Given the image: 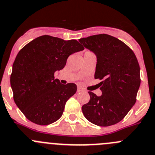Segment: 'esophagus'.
<instances>
[{"label": "esophagus", "mask_w": 155, "mask_h": 155, "mask_svg": "<svg viewBox=\"0 0 155 155\" xmlns=\"http://www.w3.org/2000/svg\"><path fill=\"white\" fill-rule=\"evenodd\" d=\"M84 90H83V88H80V87H78L77 88V92L79 93V92H82V91H83Z\"/></svg>", "instance_id": "obj_1"}]
</instances>
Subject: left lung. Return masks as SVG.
<instances>
[{
    "label": "left lung",
    "instance_id": "8db88e82",
    "mask_svg": "<svg viewBox=\"0 0 155 155\" xmlns=\"http://www.w3.org/2000/svg\"><path fill=\"white\" fill-rule=\"evenodd\" d=\"M79 42L97 57L94 78L102 94L88 91L90 100L82 107L85 117L100 127L122 120L136 101L140 67L134 52L122 41L107 34L83 38Z\"/></svg>",
    "mask_w": 155,
    "mask_h": 155
}]
</instances>
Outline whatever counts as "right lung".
Returning <instances> with one entry per match:
<instances>
[{"instance_id":"add662e5","label":"right lung","mask_w":155,"mask_h":155,"mask_svg":"<svg viewBox=\"0 0 155 155\" xmlns=\"http://www.w3.org/2000/svg\"><path fill=\"white\" fill-rule=\"evenodd\" d=\"M84 50L76 40L42 35L24 46L15 59L10 76L13 100L28 120L48 125L59 120L66 102L77 90L63 85L54 73L65 67L70 55Z\"/></svg>"}]
</instances>
